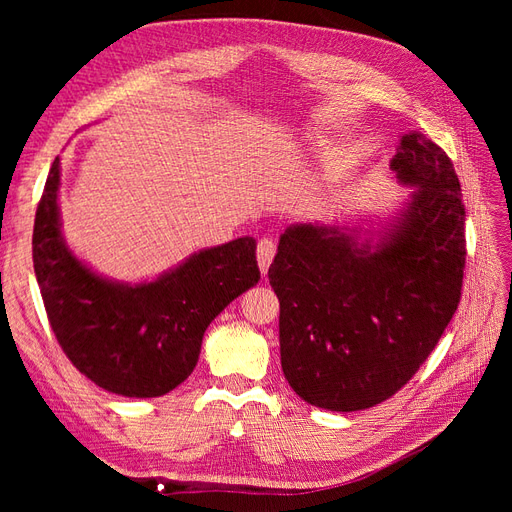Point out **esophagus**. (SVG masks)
Returning a JSON list of instances; mask_svg holds the SVG:
<instances>
[{
	"mask_svg": "<svg viewBox=\"0 0 512 512\" xmlns=\"http://www.w3.org/2000/svg\"><path fill=\"white\" fill-rule=\"evenodd\" d=\"M273 256H275V243L271 239H260L256 247V258H258V267L262 275L269 273Z\"/></svg>",
	"mask_w": 512,
	"mask_h": 512,
	"instance_id": "34e87169",
	"label": "esophagus"
}]
</instances>
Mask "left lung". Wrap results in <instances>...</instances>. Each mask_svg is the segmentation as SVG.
I'll use <instances>...</instances> for the list:
<instances>
[{
    "label": "left lung",
    "instance_id": "obj_1",
    "mask_svg": "<svg viewBox=\"0 0 512 512\" xmlns=\"http://www.w3.org/2000/svg\"><path fill=\"white\" fill-rule=\"evenodd\" d=\"M391 170L410 192L389 220L292 224L269 267L284 376L316 408L356 412L395 395L459 305L466 209L453 162L412 130Z\"/></svg>",
    "mask_w": 512,
    "mask_h": 512
}]
</instances>
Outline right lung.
Masks as SVG:
<instances>
[{"mask_svg":"<svg viewBox=\"0 0 512 512\" xmlns=\"http://www.w3.org/2000/svg\"><path fill=\"white\" fill-rule=\"evenodd\" d=\"M59 181L55 158L32 241L36 280L57 342L72 365L108 393L166 395L194 371L215 316L258 284L256 239L198 250L153 280H111L68 247Z\"/></svg>","mask_w":512,"mask_h":512,"instance_id":"add662e5","label":"right lung"}]
</instances>
